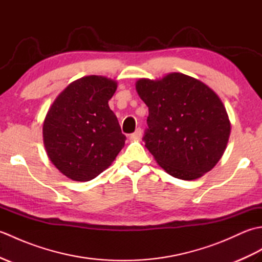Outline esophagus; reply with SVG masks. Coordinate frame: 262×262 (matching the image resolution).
I'll return each mask as SVG.
<instances>
[{"label": "esophagus", "mask_w": 262, "mask_h": 262, "mask_svg": "<svg viewBox=\"0 0 262 262\" xmlns=\"http://www.w3.org/2000/svg\"><path fill=\"white\" fill-rule=\"evenodd\" d=\"M142 129L141 128H137V129L135 130V133H133V134L130 135V140L133 141H140L142 138Z\"/></svg>", "instance_id": "obj_1"}]
</instances>
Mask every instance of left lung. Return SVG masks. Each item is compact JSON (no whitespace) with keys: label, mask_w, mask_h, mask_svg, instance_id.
I'll use <instances>...</instances> for the list:
<instances>
[{"label":"left lung","mask_w":262,"mask_h":262,"mask_svg":"<svg viewBox=\"0 0 262 262\" xmlns=\"http://www.w3.org/2000/svg\"><path fill=\"white\" fill-rule=\"evenodd\" d=\"M136 91L148 107L143 141L161 168L181 180L198 179L213 169L231 133L220 97L182 73L155 81L140 79Z\"/></svg>","instance_id":"obj_1"}]
</instances>
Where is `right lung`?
<instances>
[{
	"instance_id": "obj_1",
	"label": "right lung",
	"mask_w": 262,
	"mask_h": 262,
	"mask_svg": "<svg viewBox=\"0 0 262 262\" xmlns=\"http://www.w3.org/2000/svg\"><path fill=\"white\" fill-rule=\"evenodd\" d=\"M117 82L90 75L72 82L49 108L42 126L49 160L74 181H90L109 168L126 136L109 108Z\"/></svg>"
}]
</instances>
